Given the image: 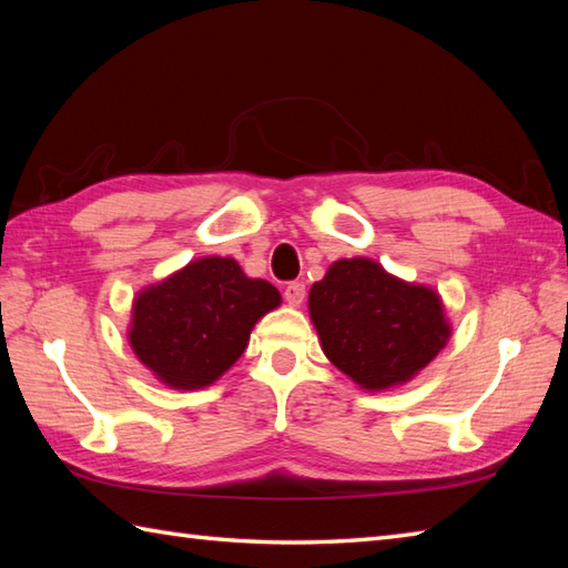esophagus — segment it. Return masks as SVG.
Returning <instances> with one entry per match:
<instances>
[{
  "mask_svg": "<svg viewBox=\"0 0 568 568\" xmlns=\"http://www.w3.org/2000/svg\"><path fill=\"white\" fill-rule=\"evenodd\" d=\"M285 303L291 307H300L305 300V285L303 283H287L285 285Z\"/></svg>",
  "mask_w": 568,
  "mask_h": 568,
  "instance_id": "1",
  "label": "esophagus"
}]
</instances>
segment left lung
Listing matches in <instances>:
<instances>
[{
	"label": "left lung",
	"mask_w": 568,
	"mask_h": 568,
	"mask_svg": "<svg viewBox=\"0 0 568 568\" xmlns=\"http://www.w3.org/2000/svg\"><path fill=\"white\" fill-rule=\"evenodd\" d=\"M322 352L364 390L407 383L452 336L442 297L371 258H342L310 291Z\"/></svg>",
	"instance_id": "obj_1"
}]
</instances>
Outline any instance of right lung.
Instances as JSON below:
<instances>
[{"label":"right lung","instance_id":"obj_1","mask_svg":"<svg viewBox=\"0 0 568 568\" xmlns=\"http://www.w3.org/2000/svg\"><path fill=\"white\" fill-rule=\"evenodd\" d=\"M277 305V287L248 277L234 258L190 261L136 295L129 344L161 383L197 390L236 364L253 324Z\"/></svg>","mask_w":568,"mask_h":568}]
</instances>
